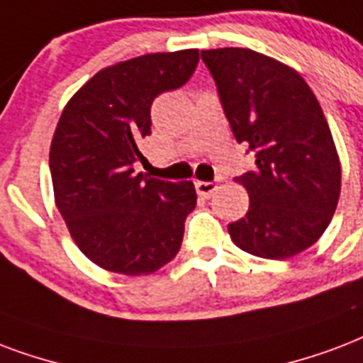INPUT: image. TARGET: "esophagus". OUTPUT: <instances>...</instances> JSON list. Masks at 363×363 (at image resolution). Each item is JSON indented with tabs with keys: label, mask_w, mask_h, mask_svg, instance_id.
<instances>
[{
	"label": "esophagus",
	"mask_w": 363,
	"mask_h": 363,
	"mask_svg": "<svg viewBox=\"0 0 363 363\" xmlns=\"http://www.w3.org/2000/svg\"><path fill=\"white\" fill-rule=\"evenodd\" d=\"M217 190V184L209 181H198L196 182V192L200 194L201 198H211V194Z\"/></svg>",
	"instance_id": "1"
}]
</instances>
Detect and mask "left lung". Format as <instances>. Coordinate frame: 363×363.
Instances as JSON below:
<instances>
[{
	"label": "left lung",
	"instance_id": "obj_1",
	"mask_svg": "<svg viewBox=\"0 0 363 363\" xmlns=\"http://www.w3.org/2000/svg\"><path fill=\"white\" fill-rule=\"evenodd\" d=\"M230 129L255 154L236 177L249 211L228 225L245 253L284 261L318 242L341 192V163L320 102L303 77L267 55L223 47L201 51ZM247 150V152H249Z\"/></svg>",
	"mask_w": 363,
	"mask_h": 363
}]
</instances>
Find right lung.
<instances>
[{
    "label": "right lung",
    "mask_w": 363,
    "mask_h": 363,
    "mask_svg": "<svg viewBox=\"0 0 363 363\" xmlns=\"http://www.w3.org/2000/svg\"><path fill=\"white\" fill-rule=\"evenodd\" d=\"M198 49L156 52L104 68L72 96L49 152L55 201L74 242L110 272L143 276L175 259L196 207L188 181L135 173L157 95L182 87Z\"/></svg>",
    "instance_id": "1"
}]
</instances>
